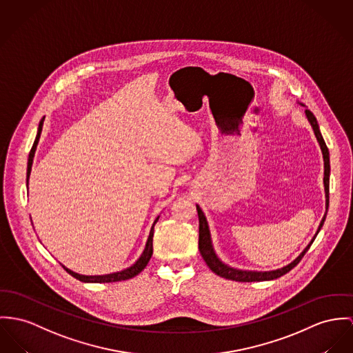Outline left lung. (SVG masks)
<instances>
[{"instance_id":"obj_1","label":"left lung","mask_w":353,"mask_h":353,"mask_svg":"<svg viewBox=\"0 0 353 353\" xmlns=\"http://www.w3.org/2000/svg\"><path fill=\"white\" fill-rule=\"evenodd\" d=\"M302 105V103H301ZM303 106V105H302ZM306 117L314 130V134L317 137L319 142H320V146H321V150H323V156H324V185H325V196H326V212H327V207H329V174H330V163H329V150L326 148L325 141L320 133V129H319V123H317V119L316 117L313 115V112L310 110H306ZM196 210H197V215H199V250H200V254L203 256V259L205 261L207 266L212 270V272L217 274L221 278H225V279H231V281H236V282H259V281H272V279H276L282 275H285L286 272H290L292 269H294L299 263V261L303 258V255L306 254V251L310 248L312 243L314 242L317 234L320 232L324 221H325L326 214L323 217L321 223H320V227L317 230V234L314 235V238L312 239V242L307 244V247L301 252V255L297 256V259H294L290 265L279 269V270H275V272H242V270H236V269H232V268H228L225 266L224 263H221L219 261V258L212 248V243H211V235H210V230H208V224H207V220L205 216L203 214V211L200 210L199 205H196Z\"/></svg>"}]
</instances>
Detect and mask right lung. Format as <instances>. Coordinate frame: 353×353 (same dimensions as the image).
<instances>
[{
    "label": "right lung",
    "instance_id": "1",
    "mask_svg": "<svg viewBox=\"0 0 353 353\" xmlns=\"http://www.w3.org/2000/svg\"><path fill=\"white\" fill-rule=\"evenodd\" d=\"M43 121H44V118L40 121L37 136H36L34 143H33V146H32V149H30V152H29V159H28L27 183L28 179H29V174H30V169H32V163H33V157H34L36 146H37V143H39V138H40V134H41ZM157 220H159V217L156 219V221H154V223H153V225H152V230H150V234H149V238H148V242H146V247H145V250H143L142 255L139 256V259L137 261L136 263H134L132 268H129V269H126V270H123V272H114V274H108V275H95V276L81 275V274H77V272H71V270L65 269L64 266H63V269H64L65 272H68V274H71L74 278H77V279L81 281V282H94V283H102V282H118V281H126V279H130V278L136 276V275H138L139 272H142V270L146 268L148 262H149V261H150V258H152V254H153V234H154V224L157 223Z\"/></svg>",
    "mask_w": 353,
    "mask_h": 353
}]
</instances>
